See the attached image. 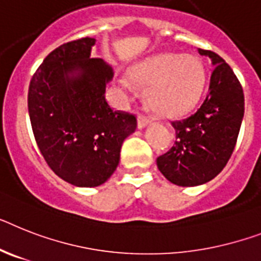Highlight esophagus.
<instances>
[{"mask_svg": "<svg viewBox=\"0 0 261 261\" xmlns=\"http://www.w3.org/2000/svg\"><path fill=\"white\" fill-rule=\"evenodd\" d=\"M149 118L145 117V116H139V120H137V126L139 129H144L148 124H149Z\"/></svg>", "mask_w": 261, "mask_h": 261, "instance_id": "1", "label": "esophagus"}]
</instances>
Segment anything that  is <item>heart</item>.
I'll return each instance as SVG.
<instances>
[{"mask_svg":"<svg viewBox=\"0 0 261 261\" xmlns=\"http://www.w3.org/2000/svg\"><path fill=\"white\" fill-rule=\"evenodd\" d=\"M130 83L148 88L146 105L154 115L163 118H177L187 115L197 105L204 88L206 72L203 61L193 55H160L150 58L128 72Z\"/></svg>","mask_w":261,"mask_h":261,"instance_id":"1","label":"heart"}]
</instances>
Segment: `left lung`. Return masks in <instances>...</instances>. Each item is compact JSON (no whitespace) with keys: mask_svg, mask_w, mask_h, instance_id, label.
Instances as JSON below:
<instances>
[{"mask_svg":"<svg viewBox=\"0 0 261 261\" xmlns=\"http://www.w3.org/2000/svg\"><path fill=\"white\" fill-rule=\"evenodd\" d=\"M213 65L210 89L195 115L173 121V146L157 157V168L178 187H196L215 178L227 165L244 117V93L233 70L215 51L199 49Z\"/></svg>","mask_w":261,"mask_h":261,"instance_id":"obj_1","label":"left lung"}]
</instances>
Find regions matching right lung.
<instances>
[{
  "instance_id": "1",
  "label": "right lung",
  "mask_w": 261,
  "mask_h": 261,
  "mask_svg": "<svg viewBox=\"0 0 261 261\" xmlns=\"http://www.w3.org/2000/svg\"><path fill=\"white\" fill-rule=\"evenodd\" d=\"M96 40L70 41L49 53L30 80L28 109L34 139L50 169L83 188L104 184L137 120L113 111L105 88L113 70L92 58Z\"/></svg>"
}]
</instances>
